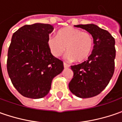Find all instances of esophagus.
I'll return each instance as SVG.
<instances>
[{
    "mask_svg": "<svg viewBox=\"0 0 122 122\" xmlns=\"http://www.w3.org/2000/svg\"><path fill=\"white\" fill-rule=\"evenodd\" d=\"M64 68H68L69 67V65H68V64H66V62H64Z\"/></svg>",
    "mask_w": 122,
    "mask_h": 122,
    "instance_id": "1",
    "label": "esophagus"
}]
</instances>
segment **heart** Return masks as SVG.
Listing matches in <instances>:
<instances>
[{
	"mask_svg": "<svg viewBox=\"0 0 122 122\" xmlns=\"http://www.w3.org/2000/svg\"><path fill=\"white\" fill-rule=\"evenodd\" d=\"M47 45L55 57H60L66 49V58L81 62L90 56L94 47V39L88 32L68 26L58 31L56 36L49 37Z\"/></svg>",
	"mask_w": 122,
	"mask_h": 122,
	"instance_id": "heart-1",
	"label": "heart"
}]
</instances>
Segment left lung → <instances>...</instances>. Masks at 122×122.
I'll return each mask as SVG.
<instances>
[{"instance_id": "8db88e82", "label": "left lung", "mask_w": 122, "mask_h": 122, "mask_svg": "<svg viewBox=\"0 0 122 122\" xmlns=\"http://www.w3.org/2000/svg\"><path fill=\"white\" fill-rule=\"evenodd\" d=\"M84 29L94 39V48L87 60L71 66L73 77L68 84L76 96L87 98L97 96L113 77L115 71V39L106 30L94 24L75 26Z\"/></svg>"}]
</instances>
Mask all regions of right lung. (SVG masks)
<instances>
[{
    "instance_id": "right-lung-1",
    "label": "right lung",
    "mask_w": 122,
    "mask_h": 122,
    "mask_svg": "<svg viewBox=\"0 0 122 122\" xmlns=\"http://www.w3.org/2000/svg\"><path fill=\"white\" fill-rule=\"evenodd\" d=\"M53 30L50 24L36 23L22 26L12 36L7 72L22 96L34 99L45 96L53 79L63 71V62L54 57L47 45Z\"/></svg>"
}]
</instances>
